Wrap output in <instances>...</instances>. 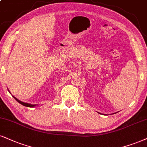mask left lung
<instances>
[{"mask_svg":"<svg viewBox=\"0 0 147 147\" xmlns=\"http://www.w3.org/2000/svg\"><path fill=\"white\" fill-rule=\"evenodd\" d=\"M99 114H100V113H99Z\"/></svg>","mask_w":147,"mask_h":147,"instance_id":"1","label":"left lung"}]
</instances>
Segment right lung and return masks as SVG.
Returning a JSON list of instances; mask_svg holds the SVG:
<instances>
[{"label": "right lung", "mask_w": 147, "mask_h": 147, "mask_svg": "<svg viewBox=\"0 0 147 147\" xmlns=\"http://www.w3.org/2000/svg\"><path fill=\"white\" fill-rule=\"evenodd\" d=\"M9 93H10V92H9ZM13 97H14V99H15L16 100L18 101V102H19L20 104H22V105H23V106H26V107H29V108H32V107H35V106H37V105H36V104L35 105V104H28V103H25V102H23V101H20L19 99H18L17 98H16V97H14V96H13Z\"/></svg>", "instance_id": "right-lung-1"}]
</instances>
